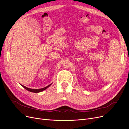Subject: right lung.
Masks as SVG:
<instances>
[{"instance_id": "obj_1", "label": "right lung", "mask_w": 129, "mask_h": 129, "mask_svg": "<svg viewBox=\"0 0 129 129\" xmlns=\"http://www.w3.org/2000/svg\"><path fill=\"white\" fill-rule=\"evenodd\" d=\"M51 85V84H49V85H48V86H47L45 88H41V89H30V88H28L27 87H26L25 86H24V85H22V87H24L25 89H26V90H27L29 91H30V92H36V93H37V92H41V91H42L43 90H44L46 89L47 88H48L50 85Z\"/></svg>"}]
</instances>
